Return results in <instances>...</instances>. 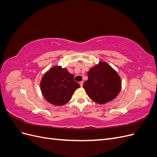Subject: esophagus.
<instances>
[{
	"label": "esophagus",
	"instance_id": "1",
	"mask_svg": "<svg viewBox=\"0 0 157 157\" xmlns=\"http://www.w3.org/2000/svg\"><path fill=\"white\" fill-rule=\"evenodd\" d=\"M83 84H84V82H83V81L80 82V86L82 87V86H83Z\"/></svg>",
	"mask_w": 157,
	"mask_h": 157
}]
</instances>
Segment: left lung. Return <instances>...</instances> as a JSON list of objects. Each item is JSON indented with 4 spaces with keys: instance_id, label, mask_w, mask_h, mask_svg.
I'll use <instances>...</instances> for the list:
<instances>
[{
    "instance_id": "left-lung-1",
    "label": "left lung",
    "mask_w": 157,
    "mask_h": 157,
    "mask_svg": "<svg viewBox=\"0 0 157 157\" xmlns=\"http://www.w3.org/2000/svg\"><path fill=\"white\" fill-rule=\"evenodd\" d=\"M83 87L92 101L105 104L113 100L121 90V80L117 71L105 61H99L88 72Z\"/></svg>"
}]
</instances>
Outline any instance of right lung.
<instances>
[{
    "instance_id": "right-lung-1",
    "label": "right lung",
    "mask_w": 157,
    "mask_h": 157,
    "mask_svg": "<svg viewBox=\"0 0 157 157\" xmlns=\"http://www.w3.org/2000/svg\"><path fill=\"white\" fill-rule=\"evenodd\" d=\"M74 75L61 66H54L44 75L40 81L41 92L49 103L61 106L68 103L74 92L80 88Z\"/></svg>"
}]
</instances>
